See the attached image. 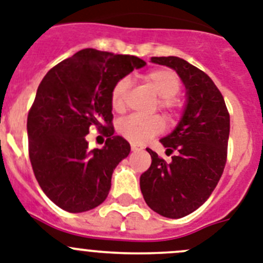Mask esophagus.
Returning a JSON list of instances; mask_svg holds the SVG:
<instances>
[{
    "mask_svg": "<svg viewBox=\"0 0 263 263\" xmlns=\"http://www.w3.org/2000/svg\"><path fill=\"white\" fill-rule=\"evenodd\" d=\"M131 149L134 151V152H136V151H140L141 147H139L138 144H135V143H132V144H131Z\"/></svg>",
    "mask_w": 263,
    "mask_h": 263,
    "instance_id": "34e87169",
    "label": "esophagus"
}]
</instances>
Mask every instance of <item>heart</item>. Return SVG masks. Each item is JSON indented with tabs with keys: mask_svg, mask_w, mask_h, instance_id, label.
<instances>
[{
	"mask_svg": "<svg viewBox=\"0 0 263 263\" xmlns=\"http://www.w3.org/2000/svg\"><path fill=\"white\" fill-rule=\"evenodd\" d=\"M143 81L152 88L156 95H159L157 107L163 109L166 115L173 116L180 108V102L176 98L181 88V81L179 75L170 68H155L143 75ZM129 79L122 78L114 84L109 102L115 112H123L125 109V99L129 90ZM165 123L159 115L141 118L131 115L122 119L118 123V131L120 135L134 143H145L151 138L161 134L164 131Z\"/></svg>",
	"mask_w": 263,
	"mask_h": 263,
	"instance_id": "b5f03b06",
	"label": "heart"
}]
</instances>
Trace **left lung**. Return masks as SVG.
<instances>
[{
  "instance_id": "8db88e82",
  "label": "left lung",
  "mask_w": 263,
  "mask_h": 263,
  "mask_svg": "<svg viewBox=\"0 0 263 263\" xmlns=\"http://www.w3.org/2000/svg\"><path fill=\"white\" fill-rule=\"evenodd\" d=\"M151 61L176 70L188 95L179 125L161 139L172 161L152 157L140 176V189L148 206L168 218H181L209 198L220 181L228 157L230 116L222 93L202 70L177 57H152Z\"/></svg>"
}]
</instances>
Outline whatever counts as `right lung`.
Masks as SVG:
<instances>
[{"label": "right lung", "instance_id": "obj_1", "mask_svg": "<svg viewBox=\"0 0 263 263\" xmlns=\"http://www.w3.org/2000/svg\"><path fill=\"white\" fill-rule=\"evenodd\" d=\"M145 65L134 55L84 49L50 70L27 115L29 157L45 195L70 213L100 205L112 172L129 155V143L114 136L109 95L114 84ZM95 126L107 138L90 151L85 135Z\"/></svg>", "mask_w": 263, "mask_h": 263}]
</instances>
